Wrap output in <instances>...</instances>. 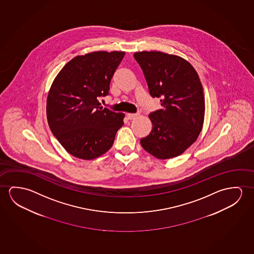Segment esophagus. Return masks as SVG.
Returning a JSON list of instances; mask_svg holds the SVG:
<instances>
[{"label": "esophagus", "instance_id": "obj_1", "mask_svg": "<svg viewBox=\"0 0 254 254\" xmlns=\"http://www.w3.org/2000/svg\"><path fill=\"white\" fill-rule=\"evenodd\" d=\"M138 115H139V114H137V113H127V117L128 120H134Z\"/></svg>", "mask_w": 254, "mask_h": 254}]
</instances>
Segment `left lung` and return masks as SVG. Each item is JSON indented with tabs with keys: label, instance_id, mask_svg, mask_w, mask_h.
Returning a JSON list of instances; mask_svg holds the SVG:
<instances>
[{
	"label": "left lung",
	"instance_id": "1",
	"mask_svg": "<svg viewBox=\"0 0 254 254\" xmlns=\"http://www.w3.org/2000/svg\"><path fill=\"white\" fill-rule=\"evenodd\" d=\"M152 98H160L162 109L148 115L152 130L141 145L158 159L180 156L197 140L205 114L202 84L193 66L177 55L137 52Z\"/></svg>",
	"mask_w": 254,
	"mask_h": 254
}]
</instances>
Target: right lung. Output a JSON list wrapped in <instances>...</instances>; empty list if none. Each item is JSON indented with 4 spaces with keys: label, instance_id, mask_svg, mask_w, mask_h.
<instances>
[{
    "label": "right lung",
    "instance_id": "obj_1",
    "mask_svg": "<svg viewBox=\"0 0 254 254\" xmlns=\"http://www.w3.org/2000/svg\"><path fill=\"white\" fill-rule=\"evenodd\" d=\"M125 52H93L72 59L59 72L48 92V125L72 156L91 160L113 146L124 113L103 108L100 97L109 94L110 82Z\"/></svg>",
    "mask_w": 254,
    "mask_h": 254
}]
</instances>
